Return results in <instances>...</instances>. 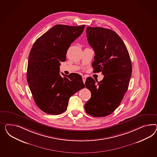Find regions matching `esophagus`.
<instances>
[{"instance_id":"1","label":"esophagus","mask_w":157,"mask_h":157,"mask_svg":"<svg viewBox=\"0 0 157 157\" xmlns=\"http://www.w3.org/2000/svg\"><path fill=\"white\" fill-rule=\"evenodd\" d=\"M82 79H83V83H85L86 80V77L85 76H82Z\"/></svg>"}]
</instances>
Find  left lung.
Segmentation results:
<instances>
[{"label": "left lung", "mask_w": 157, "mask_h": 157, "mask_svg": "<svg viewBox=\"0 0 157 157\" xmlns=\"http://www.w3.org/2000/svg\"><path fill=\"white\" fill-rule=\"evenodd\" d=\"M86 34L95 51L94 72H102L104 77L99 82L87 78L85 86L91 97L85 109L93 117H103L113 113L122 102L132 76V62L123 40L114 31L87 27Z\"/></svg>", "instance_id": "left-lung-1"}]
</instances>
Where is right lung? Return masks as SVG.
Listing matches in <instances>:
<instances>
[{
    "mask_svg": "<svg viewBox=\"0 0 157 157\" xmlns=\"http://www.w3.org/2000/svg\"><path fill=\"white\" fill-rule=\"evenodd\" d=\"M85 27L54 25L35 41L30 51L27 81L36 105L47 114L63 113L70 98L85 87L80 75L62 74V77L59 74L60 62L66 61L69 47Z\"/></svg>",
    "mask_w": 157,
    "mask_h": 157,
    "instance_id": "right-lung-1",
    "label": "right lung"
}]
</instances>
